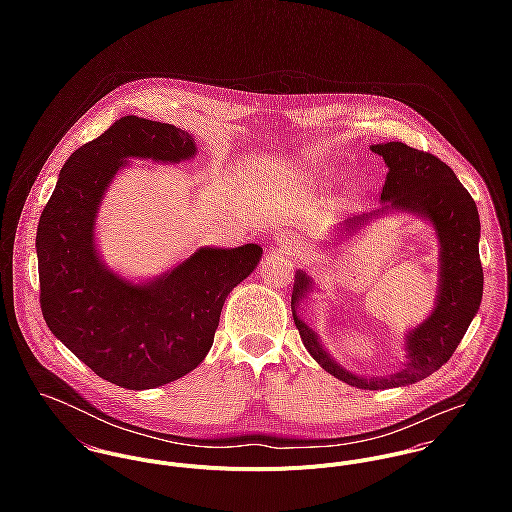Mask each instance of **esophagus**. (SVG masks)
I'll return each instance as SVG.
<instances>
[{
    "instance_id": "obj_1",
    "label": "esophagus",
    "mask_w": 512,
    "mask_h": 512,
    "mask_svg": "<svg viewBox=\"0 0 512 512\" xmlns=\"http://www.w3.org/2000/svg\"><path fill=\"white\" fill-rule=\"evenodd\" d=\"M276 242H278V246H280V248H284L286 252H295V250L299 248V244H301L299 236H295V234L290 232V230L280 232V234L276 236Z\"/></svg>"
}]
</instances>
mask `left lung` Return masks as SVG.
Returning a JSON list of instances; mask_svg holds the SVG:
<instances>
[{"label":"left lung","mask_w":512,"mask_h":512,"mask_svg":"<svg viewBox=\"0 0 512 512\" xmlns=\"http://www.w3.org/2000/svg\"><path fill=\"white\" fill-rule=\"evenodd\" d=\"M388 173L380 193L382 207L347 219L337 226L339 240L359 234L366 224L392 213H408L426 220L439 244L438 297L432 313L404 335L406 361L388 376H363L339 365L323 347L319 335L297 315V305L313 292V280L297 270L292 313L307 353L335 378L365 390H384L424 380L445 365L461 343L479 311L483 297V268L479 260L481 222L477 205L459 183L451 167L432 153L402 142L376 144Z\"/></svg>","instance_id":"obj_1"}]
</instances>
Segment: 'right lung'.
<instances>
[{"label":"right lung","instance_id":"1","mask_svg":"<svg viewBox=\"0 0 512 512\" xmlns=\"http://www.w3.org/2000/svg\"><path fill=\"white\" fill-rule=\"evenodd\" d=\"M195 138L171 124L124 116L78 147L37 226L41 311L51 333L100 378L147 390L201 365L224 299L262 258L258 244L201 246L146 282L110 270L96 244L102 199L130 159L181 163Z\"/></svg>","mask_w":512,"mask_h":512}]
</instances>
